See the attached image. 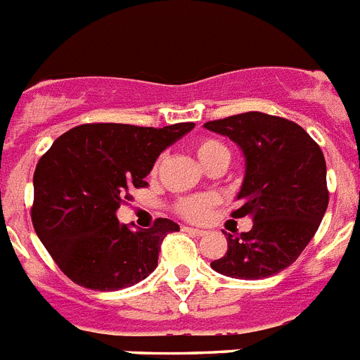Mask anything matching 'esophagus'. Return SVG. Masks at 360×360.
<instances>
[{
  "instance_id": "34e87169",
  "label": "esophagus",
  "mask_w": 360,
  "mask_h": 360,
  "mask_svg": "<svg viewBox=\"0 0 360 360\" xmlns=\"http://www.w3.org/2000/svg\"><path fill=\"white\" fill-rule=\"evenodd\" d=\"M184 231H187V233H191V235H196V236H204L205 235V231L204 229H198V227H184Z\"/></svg>"
}]
</instances>
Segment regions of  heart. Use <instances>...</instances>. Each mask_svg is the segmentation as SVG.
Returning <instances> with one entry per match:
<instances>
[{"label":"heart","instance_id":"1","mask_svg":"<svg viewBox=\"0 0 360 360\" xmlns=\"http://www.w3.org/2000/svg\"><path fill=\"white\" fill-rule=\"evenodd\" d=\"M196 156L202 162L205 169L210 165L218 164V162H227L229 164V149L222 142H218L214 138H204L196 143L195 147ZM217 204V196L214 195H196L184 198L178 204V211L189 220H204L210 214L211 207Z\"/></svg>","mask_w":360,"mask_h":360}]
</instances>
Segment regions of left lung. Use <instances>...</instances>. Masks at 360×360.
Masks as SVG:
<instances>
[{"label":"left lung","instance_id":"obj_1","mask_svg":"<svg viewBox=\"0 0 360 360\" xmlns=\"http://www.w3.org/2000/svg\"><path fill=\"white\" fill-rule=\"evenodd\" d=\"M227 136L244 156V180L235 218L253 227L229 235L222 259L211 268L220 275L259 281L281 273L299 259L328 210L326 160L300 125L264 112H244L204 124Z\"/></svg>","mask_w":360,"mask_h":360}]
</instances>
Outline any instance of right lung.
<instances>
[{
	"mask_svg": "<svg viewBox=\"0 0 360 360\" xmlns=\"http://www.w3.org/2000/svg\"><path fill=\"white\" fill-rule=\"evenodd\" d=\"M193 127L85 124L54 140L34 171L32 224L70 281L118 291L155 271L164 236L180 226L158 218L150 229H129L116 211L131 187L147 186L160 153Z\"/></svg>",
	"mask_w": 360,
	"mask_h": 360,
	"instance_id": "right-lung-1",
	"label": "right lung"
}]
</instances>
